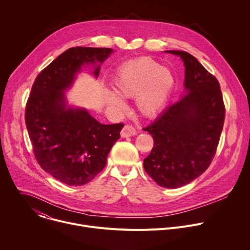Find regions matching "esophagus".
Wrapping results in <instances>:
<instances>
[{
	"instance_id": "1",
	"label": "esophagus",
	"mask_w": 250,
	"mask_h": 250,
	"mask_svg": "<svg viewBox=\"0 0 250 250\" xmlns=\"http://www.w3.org/2000/svg\"><path fill=\"white\" fill-rule=\"evenodd\" d=\"M136 134V130L135 128L130 125H126L124 126V128L122 129L121 131V135L122 137H129V136H132V135H135Z\"/></svg>"
}]
</instances>
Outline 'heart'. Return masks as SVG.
I'll return each mask as SVG.
<instances>
[{"mask_svg": "<svg viewBox=\"0 0 250 250\" xmlns=\"http://www.w3.org/2000/svg\"><path fill=\"white\" fill-rule=\"evenodd\" d=\"M175 81L174 73L168 67L160 66L151 59H139L120 68L112 81L117 96L107 93L105 103L111 111L121 114L125 106L118 97H134L137 111L144 117H153L167 102Z\"/></svg>", "mask_w": 250, "mask_h": 250, "instance_id": "obj_1", "label": "heart"}]
</instances>
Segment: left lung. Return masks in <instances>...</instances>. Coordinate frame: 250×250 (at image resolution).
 I'll return each instance as SVG.
<instances>
[{"label":"left lung","mask_w":250,"mask_h":250,"mask_svg":"<svg viewBox=\"0 0 250 250\" xmlns=\"http://www.w3.org/2000/svg\"><path fill=\"white\" fill-rule=\"evenodd\" d=\"M166 52L184 61L186 90L181 100L143 128L154 139L143 166L160 187L177 188L208 169L219 144L226 109L217 78L195 57L185 51Z\"/></svg>","instance_id":"obj_1"}]
</instances>
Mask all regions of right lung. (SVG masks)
I'll return each instance as SVG.
<instances>
[{"mask_svg":"<svg viewBox=\"0 0 250 250\" xmlns=\"http://www.w3.org/2000/svg\"><path fill=\"white\" fill-rule=\"evenodd\" d=\"M110 48L73 47L55 59L35 78L25 107V125L40 167L68 186H83L106 166L107 157L121 137L124 124L103 125L85 109L66 105L68 89L84 63H101ZM96 62L101 63L96 65Z\"/></svg>","mask_w":250,"mask_h":250,"instance_id":"add662e5","label":"right lung"}]
</instances>
